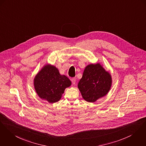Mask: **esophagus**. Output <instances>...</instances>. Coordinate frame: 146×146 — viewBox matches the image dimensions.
Wrapping results in <instances>:
<instances>
[{
  "instance_id": "1",
  "label": "esophagus",
  "mask_w": 146,
  "mask_h": 146,
  "mask_svg": "<svg viewBox=\"0 0 146 146\" xmlns=\"http://www.w3.org/2000/svg\"><path fill=\"white\" fill-rule=\"evenodd\" d=\"M71 80H72V82L73 84H74L76 83V78H73L71 79Z\"/></svg>"
}]
</instances>
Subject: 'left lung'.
<instances>
[{"label":"left lung","mask_w":146,"mask_h":146,"mask_svg":"<svg viewBox=\"0 0 146 146\" xmlns=\"http://www.w3.org/2000/svg\"><path fill=\"white\" fill-rule=\"evenodd\" d=\"M111 84V76L98 63L86 67L78 87L84 100L94 102L108 93Z\"/></svg>","instance_id":"1"}]
</instances>
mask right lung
<instances>
[{"label":"right lung","mask_w":146,"mask_h":146,"mask_svg":"<svg viewBox=\"0 0 146 146\" xmlns=\"http://www.w3.org/2000/svg\"><path fill=\"white\" fill-rule=\"evenodd\" d=\"M34 84L39 97L52 103L60 100L71 82L66 76L60 75L56 68L46 65L35 76Z\"/></svg>","instance_id":"1"}]
</instances>
